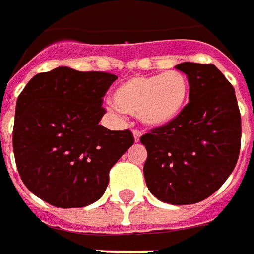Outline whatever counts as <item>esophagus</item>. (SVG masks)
I'll return each mask as SVG.
<instances>
[{
	"label": "esophagus",
	"mask_w": 254,
	"mask_h": 254,
	"mask_svg": "<svg viewBox=\"0 0 254 254\" xmlns=\"http://www.w3.org/2000/svg\"><path fill=\"white\" fill-rule=\"evenodd\" d=\"M132 134H134V139H135V142L139 141V138H141L142 132L139 130H134L132 131Z\"/></svg>",
	"instance_id": "34e87169"
}]
</instances>
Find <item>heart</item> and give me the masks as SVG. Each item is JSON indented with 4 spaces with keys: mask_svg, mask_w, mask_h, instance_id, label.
<instances>
[{
    "mask_svg": "<svg viewBox=\"0 0 254 254\" xmlns=\"http://www.w3.org/2000/svg\"><path fill=\"white\" fill-rule=\"evenodd\" d=\"M113 113H130L149 127L175 123L190 101V82L182 71L139 75L119 84L113 93Z\"/></svg>",
    "mask_w": 254,
    "mask_h": 254,
    "instance_id": "1",
    "label": "heart"
}]
</instances>
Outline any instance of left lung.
Instances as JSON below:
<instances>
[{
    "label": "left lung",
    "instance_id": "1",
    "mask_svg": "<svg viewBox=\"0 0 254 254\" xmlns=\"http://www.w3.org/2000/svg\"><path fill=\"white\" fill-rule=\"evenodd\" d=\"M190 82V101L175 123L141 136L150 193L172 205L195 204L220 189L241 149V113L233 84L213 64L175 66Z\"/></svg>",
    "mask_w": 254,
    "mask_h": 254
}]
</instances>
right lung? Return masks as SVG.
Wrapping results in <instances>:
<instances>
[{
	"instance_id": "obj_1",
	"label": "right lung",
	"mask_w": 254,
	"mask_h": 254,
	"mask_svg": "<svg viewBox=\"0 0 254 254\" xmlns=\"http://www.w3.org/2000/svg\"><path fill=\"white\" fill-rule=\"evenodd\" d=\"M109 72L59 66L35 75L17 98L13 153L27 189L57 208H80L105 193L109 171L134 143L130 130L100 124Z\"/></svg>"
}]
</instances>
